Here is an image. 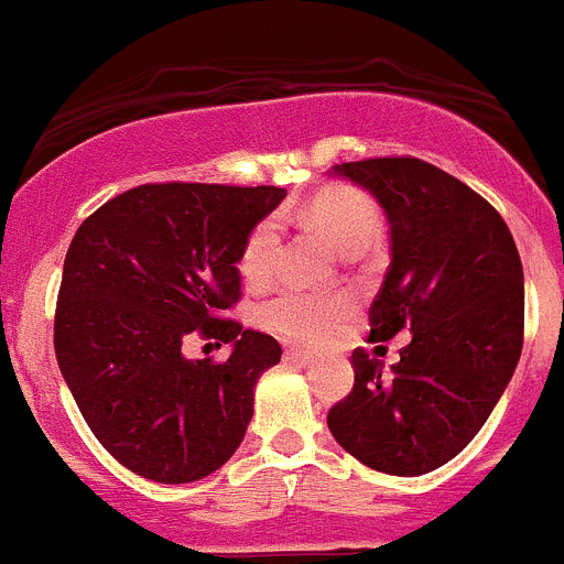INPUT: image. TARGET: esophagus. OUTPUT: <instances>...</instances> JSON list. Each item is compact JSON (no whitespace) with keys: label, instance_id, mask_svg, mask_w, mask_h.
Wrapping results in <instances>:
<instances>
[{"label":"esophagus","instance_id":"34e87169","mask_svg":"<svg viewBox=\"0 0 564 564\" xmlns=\"http://www.w3.org/2000/svg\"><path fill=\"white\" fill-rule=\"evenodd\" d=\"M286 359L300 361V365H312L314 356L308 354V350H303V347H289V350H286Z\"/></svg>","mask_w":564,"mask_h":564}]
</instances>
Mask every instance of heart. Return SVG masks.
Here are the masks:
<instances>
[{"label": "heart", "instance_id": "b5f03b06", "mask_svg": "<svg viewBox=\"0 0 564 564\" xmlns=\"http://www.w3.org/2000/svg\"><path fill=\"white\" fill-rule=\"evenodd\" d=\"M306 217L314 228L325 234V239L341 252L367 250L378 239L381 219L370 199L354 188H325L308 203ZM278 245H281V225L275 217H267L247 236L239 256V272L245 283L258 286L272 275L278 261ZM350 314V303L341 294H312L300 289H281L261 306V319L270 330L281 334L283 339L317 341L328 339L341 319Z\"/></svg>", "mask_w": 564, "mask_h": 564}]
</instances>
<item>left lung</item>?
<instances>
[{
    "label": "left lung",
    "instance_id": "1",
    "mask_svg": "<svg viewBox=\"0 0 564 564\" xmlns=\"http://www.w3.org/2000/svg\"><path fill=\"white\" fill-rule=\"evenodd\" d=\"M367 188L389 223L387 278L370 306L372 339L409 330L383 372L354 354L356 381L328 412L334 440L361 465L423 476L470 445L523 350V264L492 205L420 158L334 166Z\"/></svg>",
    "mask_w": 564,
    "mask_h": 564
}]
</instances>
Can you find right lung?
<instances>
[{"label": "right lung", "mask_w": 564, "mask_h": 564, "mask_svg": "<svg viewBox=\"0 0 564 564\" xmlns=\"http://www.w3.org/2000/svg\"><path fill=\"white\" fill-rule=\"evenodd\" d=\"M283 197L278 186L144 183L77 228L57 292V367L128 470L197 481L245 440L252 389L281 345L223 314L241 297L247 236ZM188 335L230 344L229 361L186 360Z\"/></svg>", "instance_id": "right-lung-1"}]
</instances>
